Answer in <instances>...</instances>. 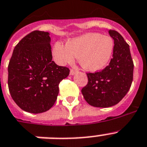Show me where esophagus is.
<instances>
[{
	"instance_id": "esophagus-1",
	"label": "esophagus",
	"mask_w": 147,
	"mask_h": 147,
	"mask_svg": "<svg viewBox=\"0 0 147 147\" xmlns=\"http://www.w3.org/2000/svg\"><path fill=\"white\" fill-rule=\"evenodd\" d=\"M77 72H78V71H76V70L71 69V71H70V74H71V75H74V74H76Z\"/></svg>"
}]
</instances>
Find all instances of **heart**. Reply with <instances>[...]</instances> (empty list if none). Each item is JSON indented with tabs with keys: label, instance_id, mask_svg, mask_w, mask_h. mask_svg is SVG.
Segmentation results:
<instances>
[{
	"label": "heart",
	"instance_id": "b5f03b06",
	"mask_svg": "<svg viewBox=\"0 0 147 147\" xmlns=\"http://www.w3.org/2000/svg\"><path fill=\"white\" fill-rule=\"evenodd\" d=\"M114 51V41L109 36L90 32L69 40L66 45L56 42L53 55L61 65L71 64L79 57L81 67L88 71L102 70L109 62Z\"/></svg>",
	"mask_w": 147,
	"mask_h": 147
}]
</instances>
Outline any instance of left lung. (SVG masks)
Instances as JSON below:
<instances>
[{"instance_id": "1", "label": "left lung", "mask_w": 147, "mask_h": 147, "mask_svg": "<svg viewBox=\"0 0 147 147\" xmlns=\"http://www.w3.org/2000/svg\"><path fill=\"white\" fill-rule=\"evenodd\" d=\"M114 39V51L109 65L101 71L88 73V82L82 89L86 102L94 107L115 106L123 98L133 80L134 64L129 45L115 30H109Z\"/></svg>"}]
</instances>
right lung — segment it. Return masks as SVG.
<instances>
[{
	"mask_svg": "<svg viewBox=\"0 0 147 147\" xmlns=\"http://www.w3.org/2000/svg\"><path fill=\"white\" fill-rule=\"evenodd\" d=\"M50 33L35 30L18 42L8 65V87L21 109L32 114L48 111L59 94V84L69 68L52 61Z\"/></svg>",
	"mask_w": 147,
	"mask_h": 147,
	"instance_id": "obj_1",
	"label": "right lung"
}]
</instances>
